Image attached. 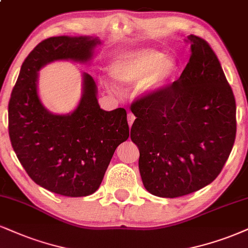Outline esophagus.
<instances>
[{"mask_svg": "<svg viewBox=\"0 0 248 248\" xmlns=\"http://www.w3.org/2000/svg\"><path fill=\"white\" fill-rule=\"evenodd\" d=\"M134 119H136V117H134L133 114H127V122H129V125H130V127L132 126V124H133Z\"/></svg>", "mask_w": 248, "mask_h": 248, "instance_id": "1", "label": "esophagus"}]
</instances>
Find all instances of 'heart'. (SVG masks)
Instances as JSON below:
<instances>
[{
	"mask_svg": "<svg viewBox=\"0 0 248 248\" xmlns=\"http://www.w3.org/2000/svg\"><path fill=\"white\" fill-rule=\"evenodd\" d=\"M109 72L118 86L138 84L139 93L151 96L163 91L176 77L178 62L171 55L153 48L122 51L110 61Z\"/></svg>",
	"mask_w": 248,
	"mask_h": 248,
	"instance_id": "b5f03b06",
	"label": "heart"
}]
</instances>
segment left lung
<instances>
[{"instance_id": "1", "label": "left lung", "mask_w": 248, "mask_h": 248, "mask_svg": "<svg viewBox=\"0 0 248 248\" xmlns=\"http://www.w3.org/2000/svg\"><path fill=\"white\" fill-rule=\"evenodd\" d=\"M191 56L180 77L132 105L131 140L149 193L177 198L193 193L221 172L236 138V100L210 46L187 36Z\"/></svg>"}]
</instances>
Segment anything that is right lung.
Listing matches in <instances>:
<instances>
[{
	"label": "right lung",
	"instance_id": "add662e5",
	"mask_svg": "<svg viewBox=\"0 0 248 248\" xmlns=\"http://www.w3.org/2000/svg\"><path fill=\"white\" fill-rule=\"evenodd\" d=\"M101 45L97 36H53L29 54L9 101V136L32 180L65 197H86L100 187L118 145L129 138L126 111H106L97 102L93 77L82 72L77 108L50 112L38 92L39 71L55 61L88 63Z\"/></svg>",
	"mask_w": 248,
	"mask_h": 248
}]
</instances>
